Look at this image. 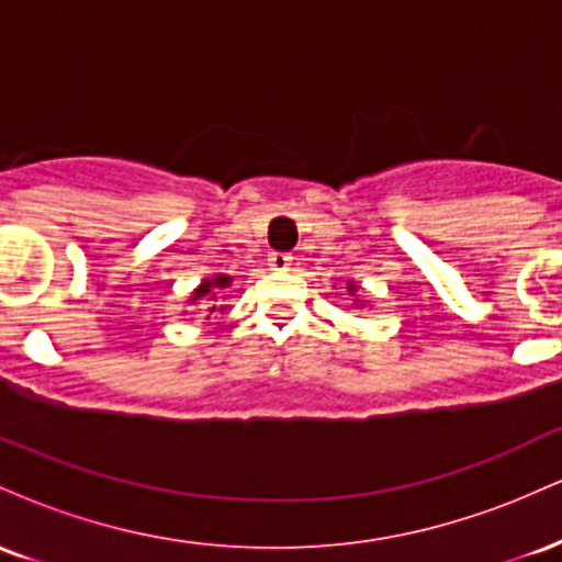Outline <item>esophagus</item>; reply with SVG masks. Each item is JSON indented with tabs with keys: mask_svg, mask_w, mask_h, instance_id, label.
Listing matches in <instances>:
<instances>
[{
	"mask_svg": "<svg viewBox=\"0 0 562 562\" xmlns=\"http://www.w3.org/2000/svg\"><path fill=\"white\" fill-rule=\"evenodd\" d=\"M290 261H293V256H290V254H272V256H269V267H272V272H288Z\"/></svg>",
	"mask_w": 562,
	"mask_h": 562,
	"instance_id": "esophagus-1",
	"label": "esophagus"
}]
</instances>
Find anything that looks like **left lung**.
Segmentation results:
<instances>
[{
    "label": "left lung",
    "mask_w": 562,
    "mask_h": 562,
    "mask_svg": "<svg viewBox=\"0 0 562 562\" xmlns=\"http://www.w3.org/2000/svg\"><path fill=\"white\" fill-rule=\"evenodd\" d=\"M353 290H357V285H348V295H353Z\"/></svg>",
    "instance_id": "8db88e82"
}]
</instances>
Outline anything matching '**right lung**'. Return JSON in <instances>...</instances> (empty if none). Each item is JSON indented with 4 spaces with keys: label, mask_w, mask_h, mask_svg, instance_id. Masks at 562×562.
Listing matches in <instances>:
<instances>
[{
    "label": "right lung",
    "mask_w": 562,
    "mask_h": 562,
    "mask_svg": "<svg viewBox=\"0 0 562 562\" xmlns=\"http://www.w3.org/2000/svg\"><path fill=\"white\" fill-rule=\"evenodd\" d=\"M229 285H232V277L229 274H216L211 280H203L192 293L190 303H198L200 308V319H218L222 314L229 312Z\"/></svg>",
    "instance_id": "obj_1"
}]
</instances>
